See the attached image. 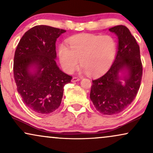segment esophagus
<instances>
[{
	"mask_svg": "<svg viewBox=\"0 0 153 153\" xmlns=\"http://www.w3.org/2000/svg\"><path fill=\"white\" fill-rule=\"evenodd\" d=\"M80 79L78 78V77H73V78H72V80H71V81H72L73 82H78V81L80 80Z\"/></svg>",
	"mask_w": 153,
	"mask_h": 153,
	"instance_id": "esophagus-1",
	"label": "esophagus"
}]
</instances>
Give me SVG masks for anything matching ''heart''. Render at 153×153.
<instances>
[{
    "mask_svg": "<svg viewBox=\"0 0 153 153\" xmlns=\"http://www.w3.org/2000/svg\"><path fill=\"white\" fill-rule=\"evenodd\" d=\"M59 47V58L63 71L72 73L79 61L82 71L90 75L105 72L111 66L117 52V42L110 35L84 34L73 36Z\"/></svg>",
    "mask_w": 153,
    "mask_h": 153,
    "instance_id": "b5f03b06",
    "label": "heart"
}]
</instances>
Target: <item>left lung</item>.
<instances>
[{
	"instance_id": "left-lung-1",
	"label": "left lung",
	"mask_w": 153,
	"mask_h": 153,
	"mask_svg": "<svg viewBox=\"0 0 153 153\" xmlns=\"http://www.w3.org/2000/svg\"><path fill=\"white\" fill-rule=\"evenodd\" d=\"M117 34L118 51L109 70L92 80L90 100L102 114L114 115L123 111L133 101L140 88L143 75L140 47L126 26L109 29ZM121 72L125 74L121 76Z\"/></svg>"
}]
</instances>
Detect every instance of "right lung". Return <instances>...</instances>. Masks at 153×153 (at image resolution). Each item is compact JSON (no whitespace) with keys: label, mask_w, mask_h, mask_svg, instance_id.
Masks as SVG:
<instances>
[{"label":"right lung","mask_w":153,"mask_h":153,"mask_svg":"<svg viewBox=\"0 0 153 153\" xmlns=\"http://www.w3.org/2000/svg\"><path fill=\"white\" fill-rule=\"evenodd\" d=\"M61 29L37 25L25 33L15 52L13 73L17 90L29 109L48 114L61 103L63 87L72 77L56 64V42Z\"/></svg>","instance_id":"1"}]
</instances>
